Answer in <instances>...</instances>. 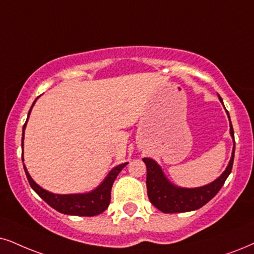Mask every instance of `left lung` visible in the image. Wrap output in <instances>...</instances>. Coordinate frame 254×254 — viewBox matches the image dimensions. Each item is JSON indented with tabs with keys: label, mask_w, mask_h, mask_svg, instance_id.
<instances>
[{
	"label": "left lung",
	"mask_w": 254,
	"mask_h": 254,
	"mask_svg": "<svg viewBox=\"0 0 254 254\" xmlns=\"http://www.w3.org/2000/svg\"><path fill=\"white\" fill-rule=\"evenodd\" d=\"M219 99L223 103V99H221L220 96ZM226 114L230 120V115L227 110ZM230 133L231 137L233 138V150L229 165H227L225 171L221 173L219 178H217L216 181L210 183V184L200 186V188L185 189L173 185L165 177L162 168L157 164L155 160L151 158H143V162L146 165V189L151 203L164 213L189 212V211L198 210V208L208 203L219 192L226 178L229 177L231 170H232L236 143H234V132L231 120Z\"/></svg>",
	"instance_id": "left-lung-1"
}]
</instances>
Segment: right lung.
<instances>
[{
	"instance_id": "obj_1",
	"label": "right lung",
	"mask_w": 254,
	"mask_h": 254,
	"mask_svg": "<svg viewBox=\"0 0 254 254\" xmlns=\"http://www.w3.org/2000/svg\"><path fill=\"white\" fill-rule=\"evenodd\" d=\"M37 99V98H36ZM36 102V101H35ZM35 102L31 105L30 110H29V115H30L31 109H33ZM27 118V122H28ZM25 122L23 125V131H22V149H23V138H24V130ZM22 162H23V153H22ZM127 163H123V164L116 166L109 172L107 178L99 184L95 190L88 193H77V194H55L51 193V192L42 189L40 185H37L34 182V179L30 177L27 168L23 165L25 175H27L28 182L30 184L31 189L43 199L48 205H50L51 207L55 208L56 211H59L61 213L64 214H70V216H84V217H92L101 214L107 210L109 204H110L111 199V188L114 184L115 179L117 178L118 173L122 171V169L124 166H127Z\"/></svg>"
}]
</instances>
